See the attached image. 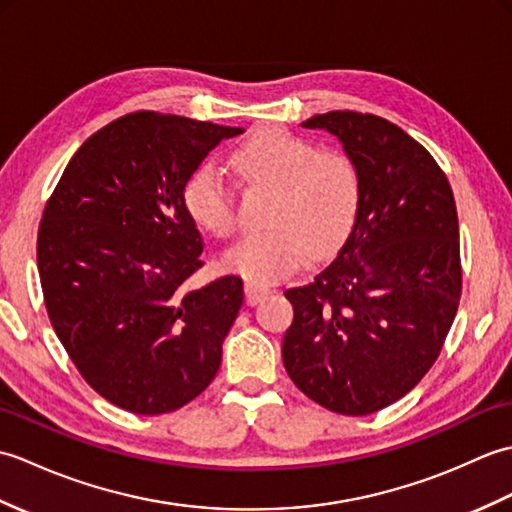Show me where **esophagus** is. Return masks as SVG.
Masks as SVG:
<instances>
[{"instance_id":"obj_1","label":"esophagus","mask_w":512,"mask_h":512,"mask_svg":"<svg viewBox=\"0 0 512 512\" xmlns=\"http://www.w3.org/2000/svg\"><path fill=\"white\" fill-rule=\"evenodd\" d=\"M244 292H246V303H248V306H255V303L262 301L270 290L264 288V286H257V284H250V281H246Z\"/></svg>"}]
</instances>
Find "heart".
<instances>
[{"instance_id":"b5f03b06","label":"heart","mask_w":512,"mask_h":512,"mask_svg":"<svg viewBox=\"0 0 512 512\" xmlns=\"http://www.w3.org/2000/svg\"><path fill=\"white\" fill-rule=\"evenodd\" d=\"M231 165L248 184L275 191L266 231L248 233L224 253V266L250 284L268 286L295 273L306 259L339 253L361 206V171L341 151H321L310 140L266 127L239 145ZM191 220L215 237L237 226L235 193L213 162L191 171L182 189Z\"/></svg>"}]
</instances>
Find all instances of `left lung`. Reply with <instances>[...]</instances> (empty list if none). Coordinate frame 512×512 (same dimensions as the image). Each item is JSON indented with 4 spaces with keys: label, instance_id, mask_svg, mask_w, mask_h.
<instances>
[{
    "label": "left lung",
    "instance_id": "obj_1",
    "mask_svg": "<svg viewBox=\"0 0 512 512\" xmlns=\"http://www.w3.org/2000/svg\"><path fill=\"white\" fill-rule=\"evenodd\" d=\"M301 125L341 140L363 189L334 262L286 290L295 319L281 356L310 400L367 416L409 394L440 356L462 295L458 211L438 162L387 118L343 110Z\"/></svg>",
    "mask_w": 512,
    "mask_h": 512
}]
</instances>
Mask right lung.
Segmentation results:
<instances>
[{
  "instance_id": "1",
  "label": "right lung",
  "mask_w": 512,
  "mask_h": 512,
  "mask_svg": "<svg viewBox=\"0 0 512 512\" xmlns=\"http://www.w3.org/2000/svg\"><path fill=\"white\" fill-rule=\"evenodd\" d=\"M242 132L125 114L85 140L43 209L37 266L52 328L85 383L125 411H176L220 369L244 284L226 275L184 290L204 246L182 189Z\"/></svg>"
}]
</instances>
